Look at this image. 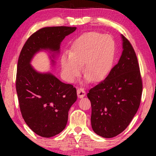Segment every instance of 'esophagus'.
<instances>
[{
    "label": "esophagus",
    "instance_id": "1",
    "mask_svg": "<svg viewBox=\"0 0 156 156\" xmlns=\"http://www.w3.org/2000/svg\"><path fill=\"white\" fill-rule=\"evenodd\" d=\"M86 95V91L84 90L83 88H78L77 89V96L80 98H82L85 97Z\"/></svg>",
    "mask_w": 156,
    "mask_h": 156
}]
</instances>
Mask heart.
<instances>
[{
	"instance_id": "obj_1",
	"label": "heart",
	"mask_w": 156,
	"mask_h": 156,
	"mask_svg": "<svg viewBox=\"0 0 156 156\" xmlns=\"http://www.w3.org/2000/svg\"><path fill=\"white\" fill-rule=\"evenodd\" d=\"M115 54V42L109 35L89 32L78 37L72 44L69 54L61 58L65 78L73 82L83 73L91 82H99L112 67Z\"/></svg>"
}]
</instances>
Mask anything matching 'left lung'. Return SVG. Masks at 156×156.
Instances as JSON below:
<instances>
[{"label":"left lung","instance_id":"obj_1","mask_svg":"<svg viewBox=\"0 0 156 156\" xmlns=\"http://www.w3.org/2000/svg\"><path fill=\"white\" fill-rule=\"evenodd\" d=\"M121 37L123 50L119 62L87 94L91 127L104 138L115 137L124 131L141 100L143 82L137 57L129 40Z\"/></svg>","mask_w":156,"mask_h":156}]
</instances>
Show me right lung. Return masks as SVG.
Listing matches in <instances>:
<instances>
[{
    "label": "right lung",
    "instance_id": "obj_1",
    "mask_svg": "<svg viewBox=\"0 0 156 156\" xmlns=\"http://www.w3.org/2000/svg\"><path fill=\"white\" fill-rule=\"evenodd\" d=\"M75 30L67 26L38 30L27 40L19 56L16 87L20 112L30 129L42 137H52L63 131L68 112L77 98L76 89L50 73H38L30 62L42 49L59 51L65 36Z\"/></svg>",
    "mask_w": 156,
    "mask_h": 156
}]
</instances>
